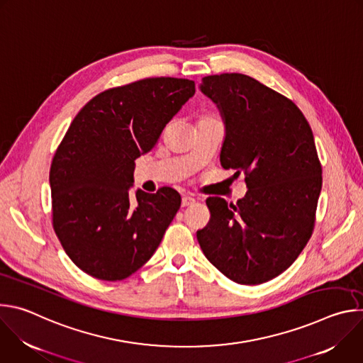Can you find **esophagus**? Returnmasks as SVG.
<instances>
[{
    "mask_svg": "<svg viewBox=\"0 0 363 363\" xmlns=\"http://www.w3.org/2000/svg\"><path fill=\"white\" fill-rule=\"evenodd\" d=\"M192 203H195V198L188 196V195H185V196L182 198V206H189V205H192Z\"/></svg>",
    "mask_w": 363,
    "mask_h": 363,
    "instance_id": "1",
    "label": "esophagus"
}]
</instances>
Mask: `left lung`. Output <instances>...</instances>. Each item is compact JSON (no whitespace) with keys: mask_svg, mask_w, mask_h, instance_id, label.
Returning a JSON list of instances; mask_svg holds the SVG:
<instances>
[{"mask_svg":"<svg viewBox=\"0 0 363 363\" xmlns=\"http://www.w3.org/2000/svg\"><path fill=\"white\" fill-rule=\"evenodd\" d=\"M225 122L220 161L245 175L237 203L206 198L211 218L196 231L205 257L238 284L287 270L312 237L322 165L312 128L296 103L241 73L202 77Z\"/></svg>","mask_w":363,"mask_h":363,"instance_id":"left-lung-1","label":"left lung"}]
</instances>
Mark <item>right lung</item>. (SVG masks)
I'll return each mask as SVG.
<instances>
[{
  "label": "right lung",
  "instance_id": "obj_1",
  "mask_svg": "<svg viewBox=\"0 0 363 363\" xmlns=\"http://www.w3.org/2000/svg\"><path fill=\"white\" fill-rule=\"evenodd\" d=\"M195 83L147 77L99 93L76 115L50 168L53 228L86 274L118 281L158 248L181 195H129L135 161L157 143L167 123L194 96Z\"/></svg>",
  "mask_w": 363,
  "mask_h": 363
}]
</instances>
